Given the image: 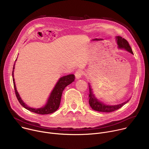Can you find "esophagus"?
I'll list each match as a JSON object with an SVG mask.
<instances>
[{
  "label": "esophagus",
  "mask_w": 149,
  "mask_h": 149,
  "mask_svg": "<svg viewBox=\"0 0 149 149\" xmlns=\"http://www.w3.org/2000/svg\"><path fill=\"white\" fill-rule=\"evenodd\" d=\"M83 74H84V72L82 71L78 70V71L75 72V78L77 79H79V78H80L83 75Z\"/></svg>",
  "instance_id": "esophagus-1"
}]
</instances>
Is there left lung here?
I'll use <instances>...</instances> for the list:
<instances>
[{"label":"left lung","instance_id":"left-lung-1","mask_svg":"<svg viewBox=\"0 0 149 149\" xmlns=\"http://www.w3.org/2000/svg\"><path fill=\"white\" fill-rule=\"evenodd\" d=\"M116 39L117 40V44L120 48H124L125 50L128 51L129 52H130L133 54L132 48L130 47L128 41L125 40V39L123 38L120 36H117ZM88 97H89V104L91 106V109L95 111L104 112V113H110V112L114 111L119 109L120 108L122 107L124 104H125L127 102H129L130 100H129L122 104L116 105H107L104 104L103 103L100 102L94 97V95L92 92V89H91V87L90 86V84H89V95H88Z\"/></svg>","mask_w":149,"mask_h":149}]
</instances>
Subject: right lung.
<instances>
[{
    "mask_svg": "<svg viewBox=\"0 0 149 149\" xmlns=\"http://www.w3.org/2000/svg\"><path fill=\"white\" fill-rule=\"evenodd\" d=\"M16 59L15 60V61ZM15 68V64L13 65V72H12V77H13V86H14V89L15 91V94L16 96V98L17 100L19 101V103L22 105V107L25 108L26 109L28 110L29 111L38 114H48L52 113H54L58 109L59 107L60 102H61V96L62 94V92L65 88L68 86L69 84H71L75 80V77L74 74H70L67 76H63V77H61L56 86H55L53 91H52L51 95L48 99V101L47 103V104L45 105V107H42L40 109H32L31 108L28 106H27L24 101L21 100L15 86V79L13 78V70Z\"/></svg>",
    "mask_w": 149,
    "mask_h": 149,
    "instance_id": "obj_1",
    "label": "right lung"
}]
</instances>
